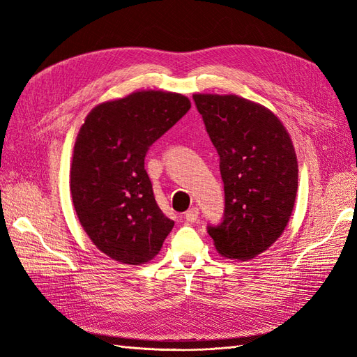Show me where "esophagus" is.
<instances>
[{"label": "esophagus", "mask_w": 357, "mask_h": 357, "mask_svg": "<svg viewBox=\"0 0 357 357\" xmlns=\"http://www.w3.org/2000/svg\"><path fill=\"white\" fill-rule=\"evenodd\" d=\"M198 214H199L198 208L197 207H192V208H189L185 213V219H186L188 223H195L198 220Z\"/></svg>", "instance_id": "1"}]
</instances>
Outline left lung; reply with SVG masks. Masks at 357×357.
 I'll return each mask as SVG.
<instances>
[{
  "mask_svg": "<svg viewBox=\"0 0 357 357\" xmlns=\"http://www.w3.org/2000/svg\"><path fill=\"white\" fill-rule=\"evenodd\" d=\"M220 156L225 218L208 234L218 253L248 261L287 226L298 192V160L287 129L266 107L238 95L195 93Z\"/></svg>",
  "mask_w": 357,
  "mask_h": 357,
  "instance_id": "8db88e82",
  "label": "left lung"
}]
</instances>
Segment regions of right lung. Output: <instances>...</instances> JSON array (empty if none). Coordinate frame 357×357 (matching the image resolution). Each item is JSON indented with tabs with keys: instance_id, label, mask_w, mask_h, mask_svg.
<instances>
[{
	"instance_id": "add662e5",
	"label": "right lung",
	"mask_w": 357,
	"mask_h": 357,
	"mask_svg": "<svg viewBox=\"0 0 357 357\" xmlns=\"http://www.w3.org/2000/svg\"><path fill=\"white\" fill-rule=\"evenodd\" d=\"M189 109L181 93L137 91L84 119L73 149L71 199L91 241L117 262L152 261L174 226L158 207L144 158Z\"/></svg>"
}]
</instances>
